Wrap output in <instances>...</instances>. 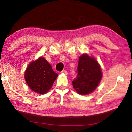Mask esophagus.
Returning a JSON list of instances; mask_svg holds the SVG:
<instances>
[{"instance_id": "34e87169", "label": "esophagus", "mask_w": 132, "mask_h": 132, "mask_svg": "<svg viewBox=\"0 0 132 132\" xmlns=\"http://www.w3.org/2000/svg\"><path fill=\"white\" fill-rule=\"evenodd\" d=\"M61 72L62 74H64V75H68V72H67V71H66V70H63V71H62Z\"/></svg>"}]
</instances>
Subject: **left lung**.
I'll return each instance as SVG.
<instances>
[{"label":"left lung","mask_w":132,"mask_h":132,"mask_svg":"<svg viewBox=\"0 0 132 132\" xmlns=\"http://www.w3.org/2000/svg\"><path fill=\"white\" fill-rule=\"evenodd\" d=\"M77 73L72 86L76 91L81 95L93 92L102 79V71L98 62L87 54L79 58Z\"/></svg>","instance_id":"obj_1"}]
</instances>
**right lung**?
Segmentation results:
<instances>
[{
	"mask_svg": "<svg viewBox=\"0 0 132 132\" xmlns=\"http://www.w3.org/2000/svg\"><path fill=\"white\" fill-rule=\"evenodd\" d=\"M57 76L43 57L30 63L25 72V81L30 88L40 94H45L51 88Z\"/></svg>",
	"mask_w": 132,
	"mask_h": 132,
	"instance_id": "right-lung-1",
	"label": "right lung"
}]
</instances>
